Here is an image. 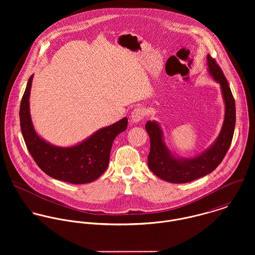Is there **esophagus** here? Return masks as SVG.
Here are the masks:
<instances>
[{"label": "esophagus", "instance_id": "34e87169", "mask_svg": "<svg viewBox=\"0 0 255 255\" xmlns=\"http://www.w3.org/2000/svg\"><path fill=\"white\" fill-rule=\"evenodd\" d=\"M146 112L143 107H136L131 113V121L134 123H138L139 121L145 118Z\"/></svg>", "mask_w": 255, "mask_h": 255}]
</instances>
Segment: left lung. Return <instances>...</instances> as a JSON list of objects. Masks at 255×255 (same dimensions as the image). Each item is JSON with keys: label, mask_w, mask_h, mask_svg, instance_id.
I'll list each match as a JSON object with an SVG mask.
<instances>
[{"label": "left lung", "mask_w": 255, "mask_h": 255, "mask_svg": "<svg viewBox=\"0 0 255 255\" xmlns=\"http://www.w3.org/2000/svg\"><path fill=\"white\" fill-rule=\"evenodd\" d=\"M211 75L220 83L226 104V114L218 139L207 151L193 159H177L164 144L160 126L147 122L145 128L150 137V152L147 157L149 169L158 178L173 183H184L213 172L226 156L233 140L236 125V102L228 81L216 60L207 55Z\"/></svg>", "instance_id": "left-lung-1"}]
</instances>
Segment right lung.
Listing matches in <instances>:
<instances>
[{
    "instance_id": "obj_1",
    "label": "right lung",
    "mask_w": 255,
    "mask_h": 255,
    "mask_svg": "<svg viewBox=\"0 0 255 255\" xmlns=\"http://www.w3.org/2000/svg\"><path fill=\"white\" fill-rule=\"evenodd\" d=\"M32 77L28 79L19 108L20 129L30 155L53 179L75 184L95 181L106 171L114 139L127 129L128 119L98 130L80 144L69 148L51 145L37 135L31 123L28 100Z\"/></svg>"
}]
</instances>
